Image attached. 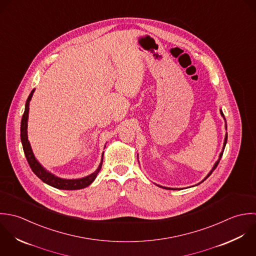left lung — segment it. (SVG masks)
I'll list each match as a JSON object with an SVG mask.
<instances>
[{
	"label": "left lung",
	"instance_id": "1",
	"mask_svg": "<svg viewBox=\"0 0 256 256\" xmlns=\"http://www.w3.org/2000/svg\"><path fill=\"white\" fill-rule=\"evenodd\" d=\"M220 114L224 116V112H222V110H220ZM224 120H226V118H224ZM226 140H228V134H226V138H224V146H222V152L220 154V156H218V161L214 163V167L212 168V170L210 171V173L204 177V179H203L200 183H202V182H204V180L212 173V171L216 168V166H218V162H220V158H222V154H224V148H226ZM199 183V184H200ZM157 186H159V187H161V188H164V189H166V190H179V189H173V188H168V187H162V186H160V185H157Z\"/></svg>",
	"mask_w": 256,
	"mask_h": 256
}]
</instances>
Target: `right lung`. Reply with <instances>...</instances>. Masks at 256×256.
Segmentation results:
<instances>
[{"label": "right lung", "mask_w": 256, "mask_h": 256, "mask_svg": "<svg viewBox=\"0 0 256 256\" xmlns=\"http://www.w3.org/2000/svg\"><path fill=\"white\" fill-rule=\"evenodd\" d=\"M34 92V90L32 91V93L30 94V96H28V98L26 100L24 112L22 114V122H20V140H22L24 152V155L26 157V160H28V162L32 172L42 182L50 185V186L56 188V189H61V190H79V189H83V188L88 187L96 179L99 171L102 168V155H104V154H102L101 163H100L98 169L94 173L90 174L89 176H86V177L80 178V179H63V178H59V177L52 174L50 172L46 171L40 165V163L36 159L34 152L32 150V148H30V142L28 140V110H30V102L32 100Z\"/></svg>", "instance_id": "1"}]
</instances>
